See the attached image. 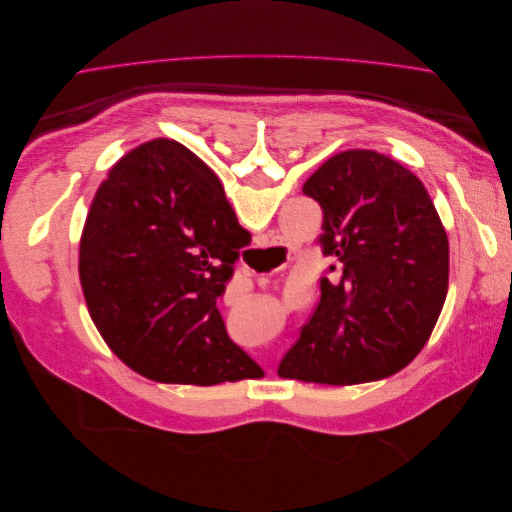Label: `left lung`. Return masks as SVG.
<instances>
[{"label":"left lung","instance_id":"1","mask_svg":"<svg viewBox=\"0 0 512 512\" xmlns=\"http://www.w3.org/2000/svg\"><path fill=\"white\" fill-rule=\"evenodd\" d=\"M322 209L320 303L277 369L333 386L384 380L429 342L448 292V237L414 173L374 149L335 153L303 185ZM335 267H331L333 271Z\"/></svg>","mask_w":512,"mask_h":512}]
</instances>
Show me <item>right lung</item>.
Listing matches in <instances>:
<instances>
[{
  "label": "right lung",
  "mask_w": 512,
  "mask_h": 512,
  "mask_svg": "<svg viewBox=\"0 0 512 512\" xmlns=\"http://www.w3.org/2000/svg\"><path fill=\"white\" fill-rule=\"evenodd\" d=\"M245 237L220 179L188 147L153 138L119 158L79 247L85 303L106 346L164 384L260 378L215 305Z\"/></svg>",
  "instance_id": "right-lung-1"
}]
</instances>
